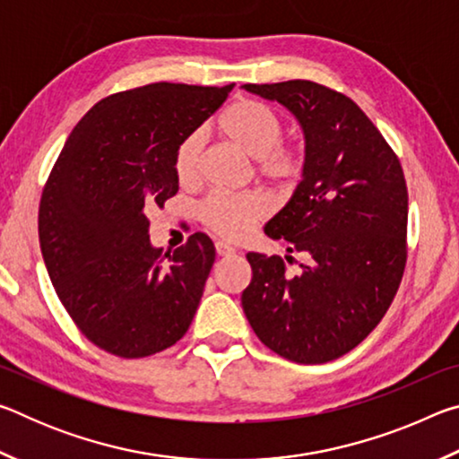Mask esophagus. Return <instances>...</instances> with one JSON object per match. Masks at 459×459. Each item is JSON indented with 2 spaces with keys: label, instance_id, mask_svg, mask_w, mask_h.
Returning a JSON list of instances; mask_svg holds the SVG:
<instances>
[{
  "label": "esophagus",
  "instance_id": "obj_1",
  "mask_svg": "<svg viewBox=\"0 0 459 459\" xmlns=\"http://www.w3.org/2000/svg\"><path fill=\"white\" fill-rule=\"evenodd\" d=\"M214 247H216V253H219L221 257H229V255H235V247L224 243V240H216Z\"/></svg>",
  "mask_w": 459,
  "mask_h": 459
}]
</instances>
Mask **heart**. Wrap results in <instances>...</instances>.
I'll return each mask as SVG.
<instances>
[{
    "label": "heart",
    "mask_w": 459,
    "mask_h": 459,
    "mask_svg": "<svg viewBox=\"0 0 459 459\" xmlns=\"http://www.w3.org/2000/svg\"><path fill=\"white\" fill-rule=\"evenodd\" d=\"M219 131L248 158L257 160V172L279 186H293L304 174L306 155L299 147L279 142L283 121L269 105L255 99H238L219 117ZM202 134L186 135L174 155L178 182L188 186L198 178ZM200 219L224 238H245L271 212V200L263 192H212L200 204Z\"/></svg>",
    "instance_id": "b5f03b06"
}]
</instances>
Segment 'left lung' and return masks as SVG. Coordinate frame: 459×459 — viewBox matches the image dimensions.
I'll return each instance as SVG.
<instances>
[{"label": "left lung", "mask_w": 459, "mask_h": 459, "mask_svg": "<svg viewBox=\"0 0 459 459\" xmlns=\"http://www.w3.org/2000/svg\"><path fill=\"white\" fill-rule=\"evenodd\" d=\"M243 87L290 108L306 135L304 180L265 227L306 263L291 275L277 255L248 253L245 316L287 360H336L377 328L405 273V174L375 123L342 92L312 81Z\"/></svg>", "instance_id": "obj_1"}]
</instances>
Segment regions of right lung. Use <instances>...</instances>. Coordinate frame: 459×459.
<instances>
[{"mask_svg":"<svg viewBox=\"0 0 459 459\" xmlns=\"http://www.w3.org/2000/svg\"><path fill=\"white\" fill-rule=\"evenodd\" d=\"M232 87L153 82L115 92L62 147L40 198V248L62 306L100 351L143 359L188 332L214 245L194 232L161 253L147 214L178 192V145Z\"/></svg>","mask_w":459,"mask_h":459,"instance_id":"1","label":"right lung"}]
</instances>
